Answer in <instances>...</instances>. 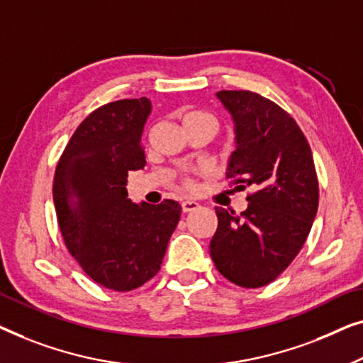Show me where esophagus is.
Returning <instances> with one entry per match:
<instances>
[{
	"label": "esophagus",
	"mask_w": 363,
	"mask_h": 363,
	"mask_svg": "<svg viewBox=\"0 0 363 363\" xmlns=\"http://www.w3.org/2000/svg\"><path fill=\"white\" fill-rule=\"evenodd\" d=\"M181 207H182V212H184V213H187V212H194V211H197V208H199V203H197V202H194V201H182Z\"/></svg>",
	"instance_id": "1"
}]
</instances>
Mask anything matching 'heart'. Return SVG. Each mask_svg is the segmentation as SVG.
I'll return each instance as SVG.
<instances>
[{
  "label": "heart",
  "mask_w": 363,
  "mask_h": 363,
  "mask_svg": "<svg viewBox=\"0 0 363 363\" xmlns=\"http://www.w3.org/2000/svg\"><path fill=\"white\" fill-rule=\"evenodd\" d=\"M184 126H186V128H191V126H208V128L216 131L217 120H216V116L207 113V111L192 110V111H187V113L184 115ZM184 187L192 189L194 182L191 179H184Z\"/></svg>",
  "instance_id": "1"
}]
</instances>
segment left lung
I'll use <instances>...</instances> for the list:
<instances>
[{
    "label": "left lung",
    "instance_id": "obj_1",
    "mask_svg": "<svg viewBox=\"0 0 363 363\" xmlns=\"http://www.w3.org/2000/svg\"><path fill=\"white\" fill-rule=\"evenodd\" d=\"M235 125L227 177L252 189L240 216L216 207L211 257L222 277L242 288L272 283L308 238L319 203L313 152L293 116L248 90H220Z\"/></svg>",
    "mask_w": 363,
    "mask_h": 363
}]
</instances>
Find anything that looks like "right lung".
Wrapping results in <instances>:
<instances>
[{
	"label": "right lung",
	"mask_w": 363,
	"mask_h": 363,
	"mask_svg": "<svg viewBox=\"0 0 363 363\" xmlns=\"http://www.w3.org/2000/svg\"><path fill=\"white\" fill-rule=\"evenodd\" d=\"M146 96L106 104L70 138L54 176L59 228L80 268L105 288L131 291L160 272L181 217L176 201L133 203L128 171L146 164L141 136Z\"/></svg>",
	"instance_id": "add662e5"
}]
</instances>
